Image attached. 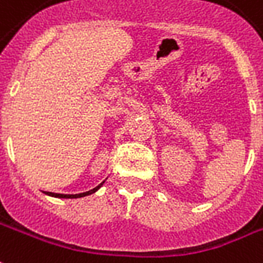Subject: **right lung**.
Returning <instances> with one entry per match:
<instances>
[{
  "label": "right lung",
  "instance_id": "obj_1",
  "mask_svg": "<svg viewBox=\"0 0 263 263\" xmlns=\"http://www.w3.org/2000/svg\"><path fill=\"white\" fill-rule=\"evenodd\" d=\"M104 182V181H103ZM103 182L100 184V185H97L96 188H93V190H90V191L87 192H82V194H75V195H64V194H54V192H46L47 195L50 196H55V198H82V196H86V195H90V194H93V192H96L100 186L103 185Z\"/></svg>",
  "mask_w": 263,
  "mask_h": 263
}]
</instances>
